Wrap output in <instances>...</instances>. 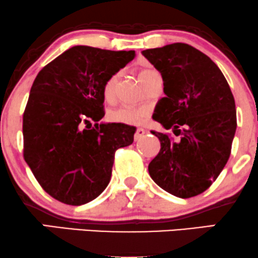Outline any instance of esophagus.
<instances>
[{"mask_svg":"<svg viewBox=\"0 0 258 258\" xmlns=\"http://www.w3.org/2000/svg\"><path fill=\"white\" fill-rule=\"evenodd\" d=\"M146 133H147L146 130L137 128V131H136V133H135V141H139V139L143 137V136L146 135Z\"/></svg>","mask_w":258,"mask_h":258,"instance_id":"esophagus-1","label":"esophagus"}]
</instances>
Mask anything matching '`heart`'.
<instances>
[{"label":"heart","mask_w":258,"mask_h":258,"mask_svg":"<svg viewBox=\"0 0 258 258\" xmlns=\"http://www.w3.org/2000/svg\"><path fill=\"white\" fill-rule=\"evenodd\" d=\"M154 70H142L138 74L139 81H142L148 74L153 73ZM117 80H119V74H115L106 80L104 88H103V96H104L105 102L111 103L115 99V94H116V85ZM150 115V109L148 106H138V108H133V106H119V108L114 109L108 114L109 120L111 122L120 123V125L127 126H136L141 125L144 121H147Z\"/></svg>","instance_id":"b5f03b06"}]
</instances>
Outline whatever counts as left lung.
I'll return each mask as SVG.
<instances>
[{
	"instance_id": "1",
	"label": "left lung",
	"mask_w": 258,
	"mask_h": 258,
	"mask_svg": "<svg viewBox=\"0 0 258 258\" xmlns=\"http://www.w3.org/2000/svg\"><path fill=\"white\" fill-rule=\"evenodd\" d=\"M142 54L164 81L165 97L156 104L153 119L182 136L173 142L167 135L152 131L161 149L148 166L150 177L174 197L199 195L229 159L236 130L232 91L220 68L189 44H166Z\"/></svg>"
}]
</instances>
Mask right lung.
<instances>
[{
	"instance_id": "1",
	"label": "right lung",
	"mask_w": 258,
	"mask_h": 258,
	"mask_svg": "<svg viewBox=\"0 0 258 258\" xmlns=\"http://www.w3.org/2000/svg\"><path fill=\"white\" fill-rule=\"evenodd\" d=\"M135 57V51L74 46L37 74L23 116L24 159L60 203L79 206L99 197L115 152L133 143L136 127L98 121L106 80Z\"/></svg>"
}]
</instances>
